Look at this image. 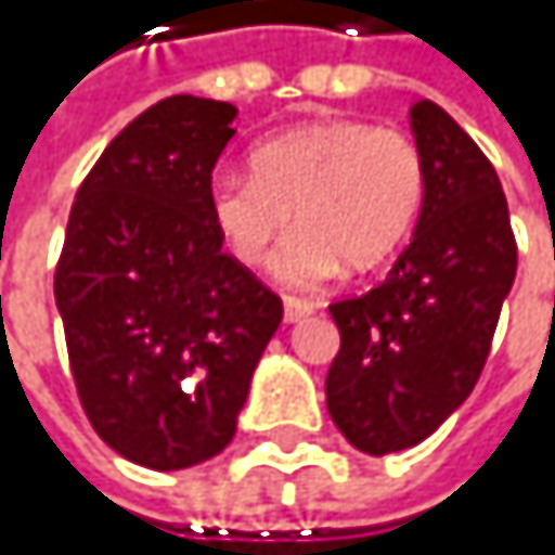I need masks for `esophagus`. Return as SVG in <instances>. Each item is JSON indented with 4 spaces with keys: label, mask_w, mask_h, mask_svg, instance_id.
Listing matches in <instances>:
<instances>
[{
    "label": "esophagus",
    "mask_w": 555,
    "mask_h": 555,
    "mask_svg": "<svg viewBox=\"0 0 555 555\" xmlns=\"http://www.w3.org/2000/svg\"><path fill=\"white\" fill-rule=\"evenodd\" d=\"M283 309H286V323H299V319L312 315L315 302H309V299H299V296H286Z\"/></svg>",
    "instance_id": "1"
}]
</instances>
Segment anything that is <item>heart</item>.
Here are the masks:
<instances>
[{"label": "heart", "mask_w": 555, "mask_h": 555, "mask_svg": "<svg viewBox=\"0 0 555 555\" xmlns=\"http://www.w3.org/2000/svg\"><path fill=\"white\" fill-rule=\"evenodd\" d=\"M253 172H225L209 185V212L240 262L272 256L275 280L319 286L343 269L383 266L410 236L426 196V163L410 132L359 119L306 122L269 135L249 156Z\"/></svg>", "instance_id": "1"}]
</instances>
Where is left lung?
<instances>
[{
    "instance_id": "obj_1",
    "label": "left lung",
    "mask_w": 555,
    "mask_h": 555,
    "mask_svg": "<svg viewBox=\"0 0 555 555\" xmlns=\"http://www.w3.org/2000/svg\"><path fill=\"white\" fill-rule=\"evenodd\" d=\"M410 116L426 163L413 243L379 286L330 306L339 352L326 410L370 456L410 450L463 406L516 280L509 206L493 163L436 102H416Z\"/></svg>"
}]
</instances>
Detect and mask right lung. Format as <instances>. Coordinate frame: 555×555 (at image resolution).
Returning a JSON list of instances; mask_svg holds the SVG:
<instances>
[{
    "mask_svg": "<svg viewBox=\"0 0 555 555\" xmlns=\"http://www.w3.org/2000/svg\"><path fill=\"white\" fill-rule=\"evenodd\" d=\"M236 105L169 95L82 179L55 306L92 429L145 469H185L236 436L283 299L229 253L209 212Z\"/></svg>",
    "mask_w": 555,
    "mask_h": 555,
    "instance_id": "obj_1",
    "label": "right lung"
}]
</instances>
